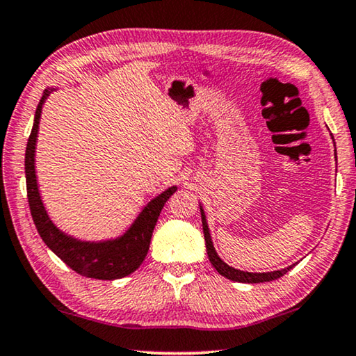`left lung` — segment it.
Here are the masks:
<instances>
[{"mask_svg":"<svg viewBox=\"0 0 356 356\" xmlns=\"http://www.w3.org/2000/svg\"><path fill=\"white\" fill-rule=\"evenodd\" d=\"M334 140V138H332ZM200 207V216H202V229H204V238H205V247H207V255L210 264L213 265L216 271L220 273L221 276L228 277L231 281H238V282H249V284H255V282H268V281H275L277 277L284 276L287 271L293 268V265L282 268V270H276V271H266V273H250V271H242V270H236V268L229 266L228 264H225L223 260L220 259V255L216 254L213 242H212V236H210V229L207 225V218H205V212L202 209V205L199 204Z\"/></svg>","mask_w":356,"mask_h":356,"instance_id":"1","label":"left lung"}]
</instances>
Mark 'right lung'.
<instances>
[{
	"mask_svg": "<svg viewBox=\"0 0 356 356\" xmlns=\"http://www.w3.org/2000/svg\"><path fill=\"white\" fill-rule=\"evenodd\" d=\"M56 88H46L38 102L35 120L25 149V179H27V197L32 218L44 244L64 261L67 266L81 276L95 280H120L136 271L146 259L152 231L163 205L177 186H170L152 200H149L130 228L118 238L106 241H81L64 233L53 223L41 200L37 172H35V147H37L41 109L44 101Z\"/></svg>",
	"mask_w": 356,
	"mask_h": 356,
	"instance_id": "right-lung-1",
	"label": "right lung"
}]
</instances>
